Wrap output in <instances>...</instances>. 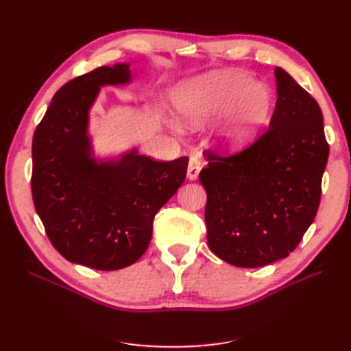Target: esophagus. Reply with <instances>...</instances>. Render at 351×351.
Wrapping results in <instances>:
<instances>
[{
    "label": "esophagus",
    "mask_w": 351,
    "mask_h": 351,
    "mask_svg": "<svg viewBox=\"0 0 351 351\" xmlns=\"http://www.w3.org/2000/svg\"><path fill=\"white\" fill-rule=\"evenodd\" d=\"M202 167H204V164H202L200 158H197V156L190 158L189 159V167H187V178L192 180V182H193V180H197Z\"/></svg>",
    "instance_id": "obj_1"
}]
</instances>
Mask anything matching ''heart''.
I'll use <instances>...</instances> for the list:
<instances>
[{
	"label": "heart",
	"instance_id": "1",
	"mask_svg": "<svg viewBox=\"0 0 351 351\" xmlns=\"http://www.w3.org/2000/svg\"><path fill=\"white\" fill-rule=\"evenodd\" d=\"M173 107L180 124L199 129L224 114L217 141L227 152H241L268 124L274 98L268 88L239 70L214 71L178 86Z\"/></svg>",
	"mask_w": 351,
	"mask_h": 351
}]
</instances>
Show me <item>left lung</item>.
I'll use <instances>...</instances> for the list:
<instances>
[{
    "label": "left lung",
    "instance_id": "1",
    "mask_svg": "<svg viewBox=\"0 0 351 351\" xmlns=\"http://www.w3.org/2000/svg\"><path fill=\"white\" fill-rule=\"evenodd\" d=\"M269 129L232 156L205 152L210 250L240 268L287 258L313 222L329 146L317 102L281 67Z\"/></svg>",
    "mask_w": 351,
    "mask_h": 351
}]
</instances>
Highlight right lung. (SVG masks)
I'll return each instance as SVG.
<instances>
[{
    "label": "right lung",
    "instance_id": "right-lung-1",
    "mask_svg": "<svg viewBox=\"0 0 351 351\" xmlns=\"http://www.w3.org/2000/svg\"><path fill=\"white\" fill-rule=\"evenodd\" d=\"M132 82L130 64L102 66L67 82L52 98L32 143V196L60 254L92 269L139 259L156 212L183 184L189 158L159 162L136 149L93 156L89 111L102 86Z\"/></svg>",
    "mask_w": 351,
    "mask_h": 351
}]
</instances>
